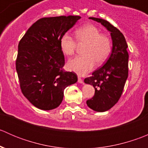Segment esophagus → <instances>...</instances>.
Returning a JSON list of instances; mask_svg holds the SVG:
<instances>
[{"instance_id": "obj_1", "label": "esophagus", "mask_w": 148, "mask_h": 148, "mask_svg": "<svg viewBox=\"0 0 148 148\" xmlns=\"http://www.w3.org/2000/svg\"><path fill=\"white\" fill-rule=\"evenodd\" d=\"M78 82L80 83V84H82L83 83L82 79L80 77H78Z\"/></svg>"}]
</instances>
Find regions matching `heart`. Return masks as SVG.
Listing matches in <instances>:
<instances>
[{
	"label": "heart",
	"mask_w": 148,
	"mask_h": 148,
	"mask_svg": "<svg viewBox=\"0 0 148 148\" xmlns=\"http://www.w3.org/2000/svg\"><path fill=\"white\" fill-rule=\"evenodd\" d=\"M75 37L80 45L86 44L82 56H77L68 62L67 66L71 71L79 75H85L95 67L96 63L102 64L110 56L112 51V41L110 37L101 34L100 30L94 25H85L75 31ZM77 42L69 33L60 38V47L66 55L74 54Z\"/></svg>",
	"instance_id": "b5f03b06"
}]
</instances>
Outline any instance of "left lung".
<instances>
[{"instance_id":"1","label":"left lung","mask_w":148,"mask_h":148,"mask_svg":"<svg viewBox=\"0 0 148 148\" xmlns=\"http://www.w3.org/2000/svg\"><path fill=\"white\" fill-rule=\"evenodd\" d=\"M89 19L100 23L111 34L112 49L105 64L94 71L92 77L84 82L93 85L95 89L93 97L86 101L89 108L97 112H105L111 109L120 99L128 77L127 44L123 34L110 22L98 18Z\"/></svg>"}]
</instances>
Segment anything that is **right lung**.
Returning <instances> with one entry per match:
<instances>
[{
  "mask_svg": "<svg viewBox=\"0 0 148 148\" xmlns=\"http://www.w3.org/2000/svg\"><path fill=\"white\" fill-rule=\"evenodd\" d=\"M80 18L78 16L42 18L19 41L16 69L21 89L40 110L59 107L65 88L77 82L75 73L63 69L65 60L60 38Z\"/></svg>",
  "mask_w": 148,
  "mask_h": 148,
  "instance_id": "right-lung-1",
  "label": "right lung"
}]
</instances>
